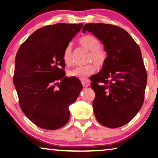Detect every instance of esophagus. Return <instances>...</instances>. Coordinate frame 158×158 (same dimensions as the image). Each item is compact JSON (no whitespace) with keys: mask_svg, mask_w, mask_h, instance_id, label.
<instances>
[{"mask_svg":"<svg viewBox=\"0 0 158 158\" xmlns=\"http://www.w3.org/2000/svg\"><path fill=\"white\" fill-rule=\"evenodd\" d=\"M81 84L84 87H88L90 85V81L87 79H84L81 80Z\"/></svg>","mask_w":158,"mask_h":158,"instance_id":"obj_1","label":"esophagus"}]
</instances>
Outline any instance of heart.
<instances>
[{
    "instance_id": "obj_1",
    "label": "heart",
    "mask_w": 158,
    "mask_h": 158,
    "mask_svg": "<svg viewBox=\"0 0 158 158\" xmlns=\"http://www.w3.org/2000/svg\"><path fill=\"white\" fill-rule=\"evenodd\" d=\"M79 44L85 49L90 52L88 61H93L97 66H102L107 58V52L104 49L100 47V42L95 36L93 35H85L79 39ZM63 60L64 64L67 66H71L73 64V52H72V46L69 44L65 48ZM96 70L95 65L93 64H89L84 66H78L68 72V75L71 77H75L80 79H84L85 77L93 74Z\"/></svg>"
}]
</instances>
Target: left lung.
<instances>
[{
	"instance_id": "1",
	"label": "left lung",
	"mask_w": 158,
	"mask_h": 158,
	"mask_svg": "<svg viewBox=\"0 0 158 158\" xmlns=\"http://www.w3.org/2000/svg\"><path fill=\"white\" fill-rule=\"evenodd\" d=\"M86 31L102 41L107 52L102 69L90 79L95 93L94 115L104 127H120L136 115L144 102L147 74L141 50L130 34L118 26L87 23L83 33Z\"/></svg>"
}]
</instances>
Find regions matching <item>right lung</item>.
Returning a JSON list of instances; mask_svg holds the SVG:
<instances>
[{
  "instance_id": "obj_1",
  "label": "right lung",
  "mask_w": 158,
  "mask_h": 158,
  "mask_svg": "<svg viewBox=\"0 0 158 158\" xmlns=\"http://www.w3.org/2000/svg\"><path fill=\"white\" fill-rule=\"evenodd\" d=\"M82 23H57L31 34L17 52L14 84L20 106L34 124L56 130L70 118L69 106L83 88L75 77H65V48Z\"/></svg>"
}]
</instances>
